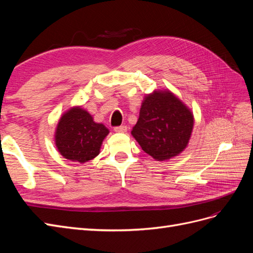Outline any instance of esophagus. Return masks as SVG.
<instances>
[{
    "instance_id": "esophagus-1",
    "label": "esophagus",
    "mask_w": 253,
    "mask_h": 253,
    "mask_svg": "<svg viewBox=\"0 0 253 253\" xmlns=\"http://www.w3.org/2000/svg\"><path fill=\"white\" fill-rule=\"evenodd\" d=\"M114 131L117 133H125L127 131V126H116L114 127Z\"/></svg>"
}]
</instances>
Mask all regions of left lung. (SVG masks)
Instances as JSON below:
<instances>
[{
  "label": "left lung",
  "instance_id": "8db88e82",
  "mask_svg": "<svg viewBox=\"0 0 253 253\" xmlns=\"http://www.w3.org/2000/svg\"><path fill=\"white\" fill-rule=\"evenodd\" d=\"M193 126V113L178 97L169 89L154 90L144 96L131 134L147 154L164 162L187 148Z\"/></svg>",
  "mask_w": 253,
  "mask_h": 253
}]
</instances>
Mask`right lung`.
Segmentation results:
<instances>
[{
	"label": "right lung",
	"mask_w": 253,
	"mask_h": 253,
	"mask_svg": "<svg viewBox=\"0 0 253 253\" xmlns=\"http://www.w3.org/2000/svg\"><path fill=\"white\" fill-rule=\"evenodd\" d=\"M109 133V128L95 122L86 110L73 106L58 122L55 143L64 158L84 164L100 153L102 141Z\"/></svg>",
	"instance_id": "add662e5"
}]
</instances>
